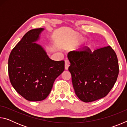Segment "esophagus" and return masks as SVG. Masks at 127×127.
I'll use <instances>...</instances> for the list:
<instances>
[{
	"label": "esophagus",
	"instance_id": "esophagus-1",
	"mask_svg": "<svg viewBox=\"0 0 127 127\" xmlns=\"http://www.w3.org/2000/svg\"><path fill=\"white\" fill-rule=\"evenodd\" d=\"M69 65H70L69 62L67 59L65 60V70H67L68 69Z\"/></svg>",
	"mask_w": 127,
	"mask_h": 127
}]
</instances>
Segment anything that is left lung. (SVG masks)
<instances>
[{"label": "left lung", "instance_id": "obj_1", "mask_svg": "<svg viewBox=\"0 0 127 127\" xmlns=\"http://www.w3.org/2000/svg\"><path fill=\"white\" fill-rule=\"evenodd\" d=\"M75 93L85 102L104 97L113 87L119 74L117 56L110 46L92 52L87 47L83 50L68 54Z\"/></svg>", "mask_w": 127, "mask_h": 127}]
</instances>
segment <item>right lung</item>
<instances>
[{"instance_id": "add662e5", "label": "right lung", "mask_w": 127, "mask_h": 127, "mask_svg": "<svg viewBox=\"0 0 127 127\" xmlns=\"http://www.w3.org/2000/svg\"><path fill=\"white\" fill-rule=\"evenodd\" d=\"M44 29L30 30L12 49L8 59V74L15 90L25 99L39 101L48 97L55 79L64 70V61L50 59L35 43Z\"/></svg>"}]
</instances>
